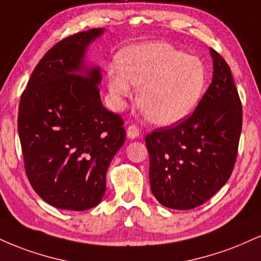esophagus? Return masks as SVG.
<instances>
[{
	"mask_svg": "<svg viewBox=\"0 0 261 261\" xmlns=\"http://www.w3.org/2000/svg\"><path fill=\"white\" fill-rule=\"evenodd\" d=\"M126 135H127L128 139H131V140L136 139V137H139V135H140L139 127L135 126V125H130L126 130Z\"/></svg>",
	"mask_w": 261,
	"mask_h": 261,
	"instance_id": "esophagus-1",
	"label": "esophagus"
}]
</instances>
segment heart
Segmentation results:
<instances>
[{"label":"heart","mask_w":261,"mask_h":261,"mask_svg":"<svg viewBox=\"0 0 261 261\" xmlns=\"http://www.w3.org/2000/svg\"><path fill=\"white\" fill-rule=\"evenodd\" d=\"M109 66L108 87L118 108L140 88L139 106L161 126L179 124L193 114L206 86L201 60L167 43H145L121 53Z\"/></svg>","instance_id":"heart-1"}]
</instances>
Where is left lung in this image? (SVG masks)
Instances as JSON below:
<instances>
[{
  "label": "left lung",
  "mask_w": 261,
  "mask_h": 261,
  "mask_svg": "<svg viewBox=\"0 0 261 261\" xmlns=\"http://www.w3.org/2000/svg\"><path fill=\"white\" fill-rule=\"evenodd\" d=\"M212 82L187 120L146 136L149 182L158 202L190 210L211 199L234 167L242 133V104L229 66L210 49Z\"/></svg>",
  "instance_id": "1"
}]
</instances>
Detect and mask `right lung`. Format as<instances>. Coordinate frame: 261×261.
<instances>
[{"mask_svg":"<svg viewBox=\"0 0 261 261\" xmlns=\"http://www.w3.org/2000/svg\"><path fill=\"white\" fill-rule=\"evenodd\" d=\"M104 28L62 39L39 61L20 97L18 134L29 182L44 201L85 211L106 193V175L125 142L122 119L101 104L99 66L87 47Z\"/></svg>","mask_w":261,"mask_h":261,"instance_id":"obj_1","label":"right lung"}]
</instances>
